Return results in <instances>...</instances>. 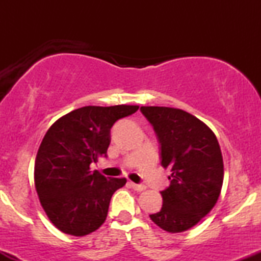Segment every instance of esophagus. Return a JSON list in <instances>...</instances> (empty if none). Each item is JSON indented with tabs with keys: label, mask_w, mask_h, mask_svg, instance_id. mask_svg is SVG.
<instances>
[{
	"label": "esophagus",
	"mask_w": 261,
	"mask_h": 261,
	"mask_svg": "<svg viewBox=\"0 0 261 261\" xmlns=\"http://www.w3.org/2000/svg\"><path fill=\"white\" fill-rule=\"evenodd\" d=\"M130 185H131V187H133L134 190H136V191H143V190H145V189H146L145 185H141V184H135V182H133V181L130 182Z\"/></svg>",
	"instance_id": "obj_1"
}]
</instances>
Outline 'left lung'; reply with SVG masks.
<instances>
[{"mask_svg": "<svg viewBox=\"0 0 261 261\" xmlns=\"http://www.w3.org/2000/svg\"><path fill=\"white\" fill-rule=\"evenodd\" d=\"M153 125L162 149V167L168 169L169 188L161 191L162 208L149 215L162 229H190L211 211L223 184V158L216 135L205 122L181 109L141 107Z\"/></svg>", "mask_w": 261, "mask_h": 261, "instance_id": "8db88e82", "label": "left lung"}]
</instances>
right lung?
Wrapping results in <instances>:
<instances>
[{
  "instance_id": "obj_1",
  "label": "right lung",
  "mask_w": 261,
  "mask_h": 261,
  "mask_svg": "<svg viewBox=\"0 0 261 261\" xmlns=\"http://www.w3.org/2000/svg\"><path fill=\"white\" fill-rule=\"evenodd\" d=\"M139 106H88L61 116L39 146L34 184L47 218L66 234L83 237L106 221L113 194L125 178H106L89 164L107 155L114 122Z\"/></svg>"
}]
</instances>
